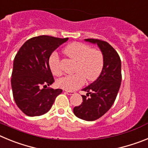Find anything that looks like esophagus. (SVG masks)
<instances>
[{"mask_svg": "<svg viewBox=\"0 0 148 148\" xmlns=\"http://www.w3.org/2000/svg\"><path fill=\"white\" fill-rule=\"evenodd\" d=\"M65 92H66L67 95H73V94L75 93L74 91H70V90H65Z\"/></svg>", "mask_w": 148, "mask_h": 148, "instance_id": "esophagus-1", "label": "esophagus"}]
</instances>
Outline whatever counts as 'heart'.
Segmentation results:
<instances>
[{"label":"heart","mask_w":148,"mask_h":148,"mask_svg":"<svg viewBox=\"0 0 148 148\" xmlns=\"http://www.w3.org/2000/svg\"><path fill=\"white\" fill-rule=\"evenodd\" d=\"M64 54L76 61L75 74L66 75L58 81V85L66 90H74L82 87L85 79L88 82L95 81L101 74L104 66V56L97 49H90L89 46L82 43L74 42L65 47ZM50 70L53 75L59 76L62 70L56 53L51 56L49 61Z\"/></svg>","instance_id":"obj_1"}]
</instances>
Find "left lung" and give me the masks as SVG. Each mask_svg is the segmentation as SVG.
<instances>
[{
    "label": "left lung",
    "instance_id": "left-lung-1",
    "mask_svg": "<svg viewBox=\"0 0 148 148\" xmlns=\"http://www.w3.org/2000/svg\"><path fill=\"white\" fill-rule=\"evenodd\" d=\"M84 41L97 44L104 56L103 70L95 82L82 90L83 102L75 107L73 113L78 118L94 121L105 114L112 107L121 82V63L119 56L111 45L98 39H84Z\"/></svg>",
    "mask_w": 148,
    "mask_h": 148
}]
</instances>
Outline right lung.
I'll return each mask as SVG.
<instances>
[{"label":"right lung","instance_id":"obj_1","mask_svg":"<svg viewBox=\"0 0 148 148\" xmlns=\"http://www.w3.org/2000/svg\"><path fill=\"white\" fill-rule=\"evenodd\" d=\"M67 40L47 35L32 38L22 45L15 56L11 79L13 97L18 108L27 116L47 113L62 92L61 89H47L54 82L49 59Z\"/></svg>","mask_w":148,"mask_h":148}]
</instances>
